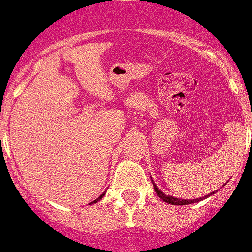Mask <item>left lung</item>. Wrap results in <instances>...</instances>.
Instances as JSON below:
<instances>
[{"label":"left lung","mask_w":252,"mask_h":252,"mask_svg":"<svg viewBox=\"0 0 252 252\" xmlns=\"http://www.w3.org/2000/svg\"><path fill=\"white\" fill-rule=\"evenodd\" d=\"M151 182H152V184H154V189H155V191H156L157 196L161 197V200H163V201L167 202V204L177 205V206H179V205H190V204H194V202H199V201H201V200L207 199L208 196H211V195H213V194H215V192H217V190H216V191L210 192V194L206 195V196H204V197H199V199H192V200H187V199H185V200H183V199H177V197L171 196V195L164 194V192L162 191V190L159 189V188L157 187L156 184H155V182H154V180H152V178H151Z\"/></svg>","instance_id":"left-lung-1"}]
</instances>
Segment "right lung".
I'll use <instances>...</instances> for the list:
<instances>
[{"label":"right lung","mask_w":252,"mask_h":252,"mask_svg":"<svg viewBox=\"0 0 252 252\" xmlns=\"http://www.w3.org/2000/svg\"><path fill=\"white\" fill-rule=\"evenodd\" d=\"M105 194H106V191H103V194H101V195H100V196H98V197H97V199H96V200H94V201L89 202V205H94V204H96V202H97V201H100V200H101V199H102V197H103V196H105Z\"/></svg>","instance_id":"add662e5"}]
</instances>
